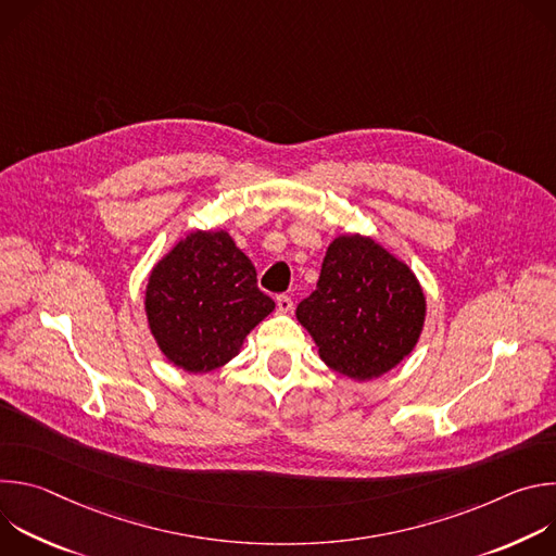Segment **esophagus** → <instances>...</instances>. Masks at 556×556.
Returning <instances> with one entry per match:
<instances>
[{
    "label": "esophagus",
    "instance_id": "1",
    "mask_svg": "<svg viewBox=\"0 0 556 556\" xmlns=\"http://www.w3.org/2000/svg\"><path fill=\"white\" fill-rule=\"evenodd\" d=\"M277 309H279L281 314H288V312L292 309V299H290L288 294H279V296H277Z\"/></svg>",
    "mask_w": 556,
    "mask_h": 556
}]
</instances>
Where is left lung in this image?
<instances>
[{
  "label": "left lung",
  "mask_w": 556,
  "mask_h": 556,
  "mask_svg": "<svg viewBox=\"0 0 556 556\" xmlns=\"http://www.w3.org/2000/svg\"><path fill=\"white\" fill-rule=\"evenodd\" d=\"M425 314L427 299L412 268L358 232L339 235L328 247L316 290L296 305L321 361L358 382L412 354Z\"/></svg>",
  "instance_id": "left-lung-1"
}]
</instances>
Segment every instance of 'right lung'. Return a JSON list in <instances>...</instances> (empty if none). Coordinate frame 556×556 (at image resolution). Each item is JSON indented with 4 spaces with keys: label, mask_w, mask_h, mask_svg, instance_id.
<instances>
[{
    "label": "right lung",
    "mask_w": 556,
    "mask_h": 556,
    "mask_svg": "<svg viewBox=\"0 0 556 556\" xmlns=\"http://www.w3.org/2000/svg\"><path fill=\"white\" fill-rule=\"evenodd\" d=\"M275 309L257 288L253 262L226 230H193L149 275L144 312L169 363L206 374L240 354L244 339Z\"/></svg>",
    "instance_id": "obj_1"
}]
</instances>
